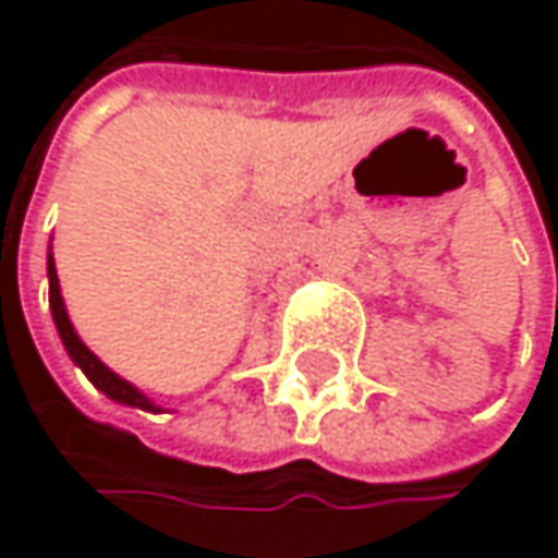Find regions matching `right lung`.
Instances as JSON below:
<instances>
[{
	"instance_id": "1",
	"label": "right lung",
	"mask_w": 558,
	"mask_h": 558,
	"mask_svg": "<svg viewBox=\"0 0 558 558\" xmlns=\"http://www.w3.org/2000/svg\"><path fill=\"white\" fill-rule=\"evenodd\" d=\"M48 280H51V313H54L57 332H60V339H63L66 355L80 365V372H83L96 388L102 390L106 397H112L116 403H129V407H138V410H158V407H155L142 390L135 388V385H129V381L119 378L112 368H106V365L83 345V339L73 332V323H70L66 306H63V296H60V280H57V268L51 255H48Z\"/></svg>"
}]
</instances>
